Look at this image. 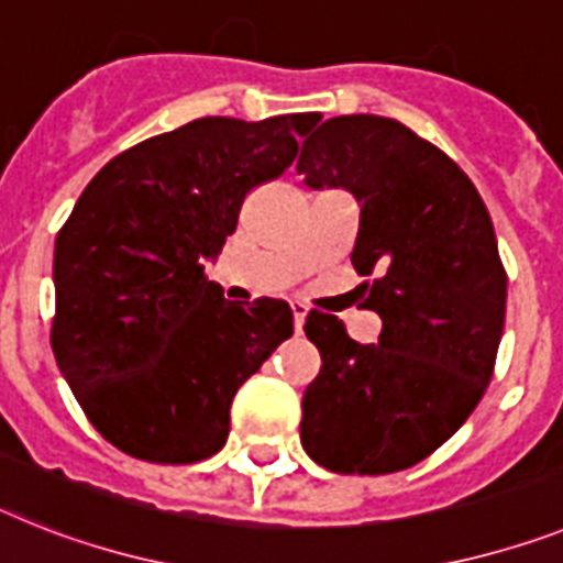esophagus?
Segmentation results:
<instances>
[{"label":"esophagus","mask_w":563,"mask_h":563,"mask_svg":"<svg viewBox=\"0 0 563 563\" xmlns=\"http://www.w3.org/2000/svg\"><path fill=\"white\" fill-rule=\"evenodd\" d=\"M291 314H295V329L300 332L306 323V314H309V309H306L303 303H291Z\"/></svg>","instance_id":"34e87169"}]
</instances>
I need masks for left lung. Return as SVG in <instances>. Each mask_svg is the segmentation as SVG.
<instances>
[{
  "instance_id": "left-lung-1",
  "label": "left lung",
  "mask_w": 563,
  "mask_h": 563,
  "mask_svg": "<svg viewBox=\"0 0 563 563\" xmlns=\"http://www.w3.org/2000/svg\"><path fill=\"white\" fill-rule=\"evenodd\" d=\"M297 174L361 206L352 263L384 320L357 343L311 311L320 375L303 391L300 441L340 475L415 466L464 427L493 380L507 314V272L493 220L455 163L398 120L352 113L303 143Z\"/></svg>"
}]
</instances>
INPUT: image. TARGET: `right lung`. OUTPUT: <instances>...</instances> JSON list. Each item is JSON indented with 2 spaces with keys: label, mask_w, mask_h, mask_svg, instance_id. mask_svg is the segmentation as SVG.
Returning a JSON list of instances; mask_svg holds the SVG:
<instances>
[{
  "label": "right lung",
  "mask_w": 563,
  "mask_h": 563,
  "mask_svg": "<svg viewBox=\"0 0 563 563\" xmlns=\"http://www.w3.org/2000/svg\"><path fill=\"white\" fill-rule=\"evenodd\" d=\"M318 120L202 117L151 136L88 183L56 234V366L117 450L194 464L225 446L231 400L295 318L286 300H225L206 263Z\"/></svg>",
  "instance_id": "obj_1"
}]
</instances>
